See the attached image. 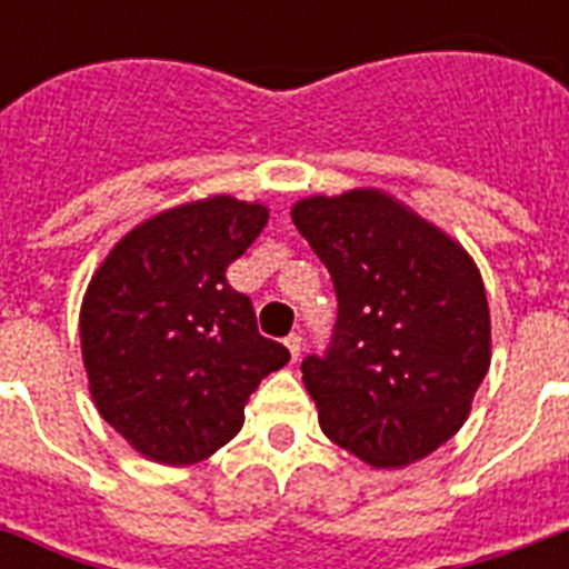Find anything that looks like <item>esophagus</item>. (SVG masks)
Returning <instances> with one entry per match:
<instances>
[{"label": "esophagus", "instance_id": "esophagus-1", "mask_svg": "<svg viewBox=\"0 0 569 569\" xmlns=\"http://www.w3.org/2000/svg\"><path fill=\"white\" fill-rule=\"evenodd\" d=\"M301 346H303L301 333H289V337H286V348H289L292 360H298V357H301Z\"/></svg>", "mask_w": 569, "mask_h": 569}]
</instances>
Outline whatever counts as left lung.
I'll list each match as a JSON object with an SVG mask.
<instances>
[{"instance_id": "left-lung-1", "label": "left lung", "mask_w": 569, "mask_h": 569, "mask_svg": "<svg viewBox=\"0 0 569 569\" xmlns=\"http://www.w3.org/2000/svg\"><path fill=\"white\" fill-rule=\"evenodd\" d=\"M292 221L333 277L339 319L301 363L321 431L375 469L463 428L490 369V307L467 248L380 189L312 194Z\"/></svg>"}]
</instances>
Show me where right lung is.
Returning a JSON list of instances; mask_svg holds the SVG:
<instances>
[{
    "label": "right lung",
    "instance_id": "add662e5",
    "mask_svg": "<svg viewBox=\"0 0 569 569\" xmlns=\"http://www.w3.org/2000/svg\"><path fill=\"white\" fill-rule=\"evenodd\" d=\"M266 223V203L191 200L132 227L93 271L79 310L88 389L147 460L191 467L214 455L241 431L259 380L289 363L227 283Z\"/></svg>",
    "mask_w": 569,
    "mask_h": 569
}]
</instances>
